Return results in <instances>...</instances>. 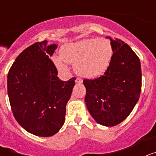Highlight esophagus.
<instances>
[{"mask_svg":"<svg viewBox=\"0 0 156 156\" xmlns=\"http://www.w3.org/2000/svg\"><path fill=\"white\" fill-rule=\"evenodd\" d=\"M75 81L76 83H83V80L81 78H79V77H77Z\"/></svg>","mask_w":156,"mask_h":156,"instance_id":"obj_1","label":"esophagus"}]
</instances>
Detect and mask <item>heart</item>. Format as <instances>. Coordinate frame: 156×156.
<instances>
[{
    "mask_svg": "<svg viewBox=\"0 0 156 156\" xmlns=\"http://www.w3.org/2000/svg\"><path fill=\"white\" fill-rule=\"evenodd\" d=\"M113 56L112 47L105 39H85L69 43L62 48L61 57H55L54 62L59 69L66 68L65 62L75 65L78 74L94 78L105 73Z\"/></svg>",
    "mask_w": 156,
    "mask_h": 156,
    "instance_id": "obj_1",
    "label": "heart"
}]
</instances>
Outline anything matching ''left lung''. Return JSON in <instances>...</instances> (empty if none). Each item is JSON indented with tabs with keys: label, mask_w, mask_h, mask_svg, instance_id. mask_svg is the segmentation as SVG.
<instances>
[{
	"label": "left lung",
	"mask_w": 156,
	"mask_h": 156,
	"mask_svg": "<svg viewBox=\"0 0 156 156\" xmlns=\"http://www.w3.org/2000/svg\"><path fill=\"white\" fill-rule=\"evenodd\" d=\"M113 50L111 64L103 76L83 80L85 102L94 120L113 126L124 120L137 104L141 90L139 58L122 41L108 37Z\"/></svg>",
	"instance_id": "8db88e82"
}]
</instances>
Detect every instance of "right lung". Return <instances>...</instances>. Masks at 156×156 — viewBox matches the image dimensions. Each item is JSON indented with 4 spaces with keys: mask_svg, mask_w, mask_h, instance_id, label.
<instances>
[{
    "mask_svg": "<svg viewBox=\"0 0 156 156\" xmlns=\"http://www.w3.org/2000/svg\"><path fill=\"white\" fill-rule=\"evenodd\" d=\"M57 44L37 42L26 48L8 74V94L14 117L27 132L51 137L58 132L66 117L76 78L62 81L49 57Z\"/></svg>",
    "mask_w": 156,
    "mask_h": 156,
    "instance_id": "1",
    "label": "right lung"
}]
</instances>
